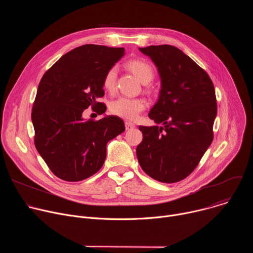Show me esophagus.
Masks as SVG:
<instances>
[{"label": "esophagus", "mask_w": 253, "mask_h": 253, "mask_svg": "<svg viewBox=\"0 0 253 253\" xmlns=\"http://www.w3.org/2000/svg\"><path fill=\"white\" fill-rule=\"evenodd\" d=\"M125 127H126V130H130V129H133L135 127V124L130 122V121H126L125 122Z\"/></svg>", "instance_id": "1"}]
</instances>
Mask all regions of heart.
<instances>
[{
    "label": "heart",
    "instance_id": "b5f03b06",
    "mask_svg": "<svg viewBox=\"0 0 253 253\" xmlns=\"http://www.w3.org/2000/svg\"><path fill=\"white\" fill-rule=\"evenodd\" d=\"M129 71L144 84L153 80L155 72L152 65L143 59H132L126 63ZM116 69L114 67L108 69L102 79V86L107 92H114L116 87ZM146 102L142 98L119 97L110 104V111L112 114L127 120L136 119L139 114L145 110Z\"/></svg>",
    "mask_w": 253,
    "mask_h": 253
}]
</instances>
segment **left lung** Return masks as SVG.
<instances>
[{"mask_svg": "<svg viewBox=\"0 0 253 253\" xmlns=\"http://www.w3.org/2000/svg\"><path fill=\"white\" fill-rule=\"evenodd\" d=\"M158 68L161 91L149 118L163 126H139L136 153L143 171L157 181L175 183L189 176L213 140L217 103L206 72L170 45L140 48Z\"/></svg>", "mask_w": 253, "mask_h": 253, "instance_id": "obj_1", "label": "left lung"}]
</instances>
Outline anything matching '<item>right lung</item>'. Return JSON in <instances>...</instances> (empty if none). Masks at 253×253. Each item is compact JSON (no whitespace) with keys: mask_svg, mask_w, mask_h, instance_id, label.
I'll list each match as a JSON object with an SVG mask.
<instances>
[{"mask_svg":"<svg viewBox=\"0 0 253 253\" xmlns=\"http://www.w3.org/2000/svg\"><path fill=\"white\" fill-rule=\"evenodd\" d=\"M125 55L124 48L83 45L62 56L43 75L32 108L34 143L49 169L69 182L98 172L108 141L125 131L121 118L84 120L88 107L99 115L106 105L102 79Z\"/></svg>","mask_w":253,"mask_h":253,"instance_id":"1","label":"right lung"}]
</instances>
